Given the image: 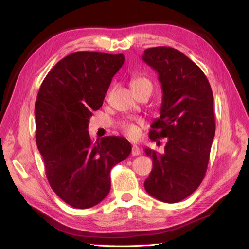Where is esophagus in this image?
<instances>
[{
  "instance_id": "34e87169",
  "label": "esophagus",
  "mask_w": 249,
  "mask_h": 249,
  "mask_svg": "<svg viewBox=\"0 0 249 249\" xmlns=\"http://www.w3.org/2000/svg\"><path fill=\"white\" fill-rule=\"evenodd\" d=\"M132 156H139L140 155V149L136 144L132 145V152H131Z\"/></svg>"
}]
</instances>
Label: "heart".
Returning <instances> with one entry per match:
<instances>
[{
    "label": "heart",
    "instance_id": "1",
    "mask_svg": "<svg viewBox=\"0 0 249 249\" xmlns=\"http://www.w3.org/2000/svg\"><path fill=\"white\" fill-rule=\"evenodd\" d=\"M131 88L133 91L134 90H139V89H149L150 91H152L153 86H152V83H150L148 79L144 77H135L131 80ZM122 129L126 136L132 139L137 138L140 134L139 126L132 123H124L122 124Z\"/></svg>",
    "mask_w": 249,
    "mask_h": 249
}]
</instances>
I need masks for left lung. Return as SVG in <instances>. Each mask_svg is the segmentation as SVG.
Segmentation results:
<instances>
[{
  "label": "left lung",
  "mask_w": 249,
  "mask_h": 249,
  "mask_svg": "<svg viewBox=\"0 0 249 249\" xmlns=\"http://www.w3.org/2000/svg\"><path fill=\"white\" fill-rule=\"evenodd\" d=\"M142 60L157 71L163 92L149 138L167 139L163 154L144 149L153 159L144 188L158 200L175 203L192 194L205 178L215 136L213 92L202 71L176 49L150 48Z\"/></svg>",
  "instance_id": "obj_1"
}]
</instances>
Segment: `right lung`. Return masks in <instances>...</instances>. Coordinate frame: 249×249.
<instances>
[{
  "instance_id": "obj_1",
  "label": "right lung",
  "mask_w": 249,
  "mask_h": 249,
  "mask_svg": "<svg viewBox=\"0 0 249 249\" xmlns=\"http://www.w3.org/2000/svg\"><path fill=\"white\" fill-rule=\"evenodd\" d=\"M123 54L76 52L53 67L35 103L36 144L52 189L70 206L88 209L107 196L110 171L131 154L124 137L93 142L88 124L104 102Z\"/></svg>"
}]
</instances>
